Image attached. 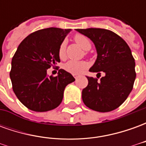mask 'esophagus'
<instances>
[{
  "label": "esophagus",
  "mask_w": 146,
  "mask_h": 146,
  "mask_svg": "<svg viewBox=\"0 0 146 146\" xmlns=\"http://www.w3.org/2000/svg\"><path fill=\"white\" fill-rule=\"evenodd\" d=\"M73 76H74V78L76 80L78 78V75H76V74H73Z\"/></svg>",
  "instance_id": "obj_1"
}]
</instances>
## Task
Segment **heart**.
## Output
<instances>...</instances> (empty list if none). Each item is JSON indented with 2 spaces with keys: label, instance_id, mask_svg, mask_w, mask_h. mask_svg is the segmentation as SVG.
<instances>
[{
  "label": "heart",
  "instance_id": "heart-1",
  "mask_svg": "<svg viewBox=\"0 0 146 146\" xmlns=\"http://www.w3.org/2000/svg\"><path fill=\"white\" fill-rule=\"evenodd\" d=\"M74 40L78 44L84 49V50H89L92 47L91 41L88 39L83 34H76L74 36ZM66 43L64 40L61 43L60 46L58 48V54L61 59H63L66 58ZM88 66V63L85 61H73L70 60L64 64V69L67 72L72 73V74H80L83 72H84Z\"/></svg>",
  "mask_w": 146,
  "mask_h": 146
}]
</instances>
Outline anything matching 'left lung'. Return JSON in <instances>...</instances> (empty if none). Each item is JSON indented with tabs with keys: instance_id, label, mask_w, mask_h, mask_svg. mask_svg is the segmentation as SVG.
Segmentation results:
<instances>
[{
	"instance_id": "obj_1",
	"label": "left lung",
	"mask_w": 146,
	"mask_h": 146,
	"mask_svg": "<svg viewBox=\"0 0 146 146\" xmlns=\"http://www.w3.org/2000/svg\"><path fill=\"white\" fill-rule=\"evenodd\" d=\"M95 44L98 56L90 72L101 74L97 78L87 76L88 84L82 91L86 106L106 113L124 102L133 89L136 73L135 58L125 40L113 31L100 28L76 29Z\"/></svg>"
}]
</instances>
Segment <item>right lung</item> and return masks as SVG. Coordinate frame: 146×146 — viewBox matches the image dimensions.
<instances>
[{
  "label": "right lung",
  "instance_id": "add662e5",
  "mask_svg": "<svg viewBox=\"0 0 146 146\" xmlns=\"http://www.w3.org/2000/svg\"><path fill=\"white\" fill-rule=\"evenodd\" d=\"M70 29L46 28L21 42L11 60L10 78L16 97L29 110L46 112L58 107L65 88L75 79L66 70L48 76L47 70L60 62L58 48Z\"/></svg>",
  "mask_w": 146,
  "mask_h": 146
}]
</instances>
